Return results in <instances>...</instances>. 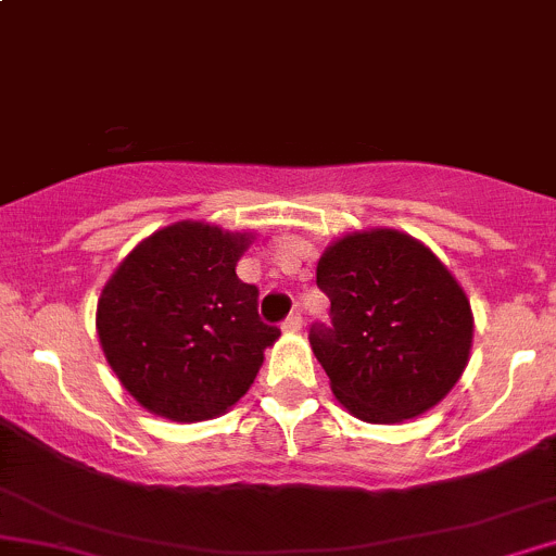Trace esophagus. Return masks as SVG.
I'll return each mask as SVG.
<instances>
[{"mask_svg":"<svg viewBox=\"0 0 556 556\" xmlns=\"http://www.w3.org/2000/svg\"><path fill=\"white\" fill-rule=\"evenodd\" d=\"M301 325H304V317H301V312H290L288 317H285L282 330H288V333H299Z\"/></svg>","mask_w":556,"mask_h":556,"instance_id":"1","label":"esophagus"}]
</instances>
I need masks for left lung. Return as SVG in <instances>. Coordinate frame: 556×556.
Instances as JSON below:
<instances>
[{"mask_svg": "<svg viewBox=\"0 0 556 556\" xmlns=\"http://www.w3.org/2000/svg\"><path fill=\"white\" fill-rule=\"evenodd\" d=\"M317 288L330 323L309 344L333 395L363 422H401L433 408L468 363L473 317L463 288L417 239L377 228L325 250Z\"/></svg>", "mask_w": 556, "mask_h": 556, "instance_id": "1", "label": "left lung"}]
</instances>
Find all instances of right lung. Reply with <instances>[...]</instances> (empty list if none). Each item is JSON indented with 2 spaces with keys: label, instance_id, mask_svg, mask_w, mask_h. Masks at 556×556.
I'll return each mask as SVG.
<instances>
[{
  "label": "right lung",
  "instance_id": "right-lung-1",
  "mask_svg": "<svg viewBox=\"0 0 556 556\" xmlns=\"http://www.w3.org/2000/svg\"><path fill=\"white\" fill-rule=\"evenodd\" d=\"M247 239L177 223L144 239L102 290L99 339L123 387L161 417L201 422L250 390L277 325L237 277Z\"/></svg>",
  "mask_w": 556,
  "mask_h": 556
}]
</instances>
